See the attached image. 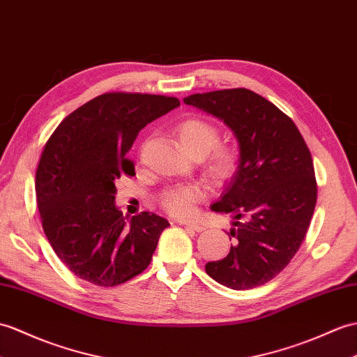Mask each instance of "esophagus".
Instances as JSON below:
<instances>
[{"instance_id":"1","label":"esophagus","mask_w":357,"mask_h":357,"mask_svg":"<svg viewBox=\"0 0 357 357\" xmlns=\"http://www.w3.org/2000/svg\"><path fill=\"white\" fill-rule=\"evenodd\" d=\"M181 225H185L187 228H192L193 231H196V233H201V231L205 229L204 225H199V223H195V222H185V223H181Z\"/></svg>"}]
</instances>
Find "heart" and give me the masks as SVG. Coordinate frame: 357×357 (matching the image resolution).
<instances>
[{
  "mask_svg": "<svg viewBox=\"0 0 357 357\" xmlns=\"http://www.w3.org/2000/svg\"><path fill=\"white\" fill-rule=\"evenodd\" d=\"M179 146L193 158H204L208 153L206 173L218 182L225 184L236 175L238 156L233 147L213 146L219 141V130L201 119H187L176 126ZM205 197V190L199 184H179L165 188L160 195V204L172 216L187 218L195 210V204Z\"/></svg>",
  "mask_w": 357,
  "mask_h": 357,
  "instance_id": "heart-1",
  "label": "heart"
}]
</instances>
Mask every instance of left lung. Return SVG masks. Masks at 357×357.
Returning a JSON list of instances; mask_svg holds the SVG:
<instances>
[{
	"label": "left lung",
	"instance_id": "left-lung-1",
	"mask_svg": "<svg viewBox=\"0 0 357 357\" xmlns=\"http://www.w3.org/2000/svg\"><path fill=\"white\" fill-rule=\"evenodd\" d=\"M184 103L225 123L238 143L236 175L211 205L233 218L234 243L205 271L234 291L261 286L294 259L310 225L317 179L309 147L284 112L246 88L192 94Z\"/></svg>",
	"mask_w": 357,
	"mask_h": 357
}]
</instances>
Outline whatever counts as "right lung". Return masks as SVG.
Returning <instances> with one entry per match:
<instances>
[{
    "label": "right lung",
    "mask_w": 357,
    "mask_h": 357,
    "mask_svg": "<svg viewBox=\"0 0 357 357\" xmlns=\"http://www.w3.org/2000/svg\"><path fill=\"white\" fill-rule=\"evenodd\" d=\"M178 106L175 97L102 94L63 119L47 141L36 202L50 245L74 275L112 287L149 266L170 223L149 211L123 216L115 182L135 175L126 153L138 132Z\"/></svg>",
    "instance_id": "obj_1"
}]
</instances>
